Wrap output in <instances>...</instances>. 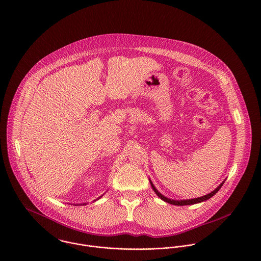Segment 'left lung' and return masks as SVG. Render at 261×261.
<instances>
[{
    "label": "left lung",
    "instance_id": "1",
    "mask_svg": "<svg viewBox=\"0 0 261 261\" xmlns=\"http://www.w3.org/2000/svg\"><path fill=\"white\" fill-rule=\"evenodd\" d=\"M224 182H225V180H224L223 182H222L219 186L217 187L214 191H212L211 193H209V194H207V195H205V196L198 197V198H194V199H187V200H174V199H170V198H168V197H166V196L162 195V194L156 190V188L153 186L152 182H151V181H150V179H149L150 186L152 188L153 192L156 194V196H158L160 199H162L163 201H165V202H167V203H169V204H172V205H176V206L193 205V204H197V203H201V202L207 201L208 199H210L211 197H213V196H214V195H215V194H216V193L221 189V187L223 186Z\"/></svg>",
    "mask_w": 261,
    "mask_h": 261
}]
</instances>
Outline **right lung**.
<instances>
[{
	"mask_svg": "<svg viewBox=\"0 0 261 261\" xmlns=\"http://www.w3.org/2000/svg\"><path fill=\"white\" fill-rule=\"evenodd\" d=\"M101 197H102V196H100V197H99V198H97V199H96V200H98V199H100V198H101ZM96 200H95V201H96ZM93 202H94V201H93ZM78 205H86V203H83V204H75V206H78Z\"/></svg>",
	"mask_w": 261,
	"mask_h": 261,
	"instance_id": "obj_1",
	"label": "right lung"
}]
</instances>
